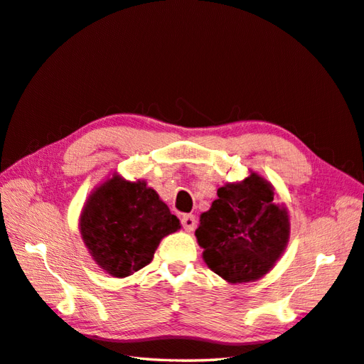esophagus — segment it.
I'll return each instance as SVG.
<instances>
[{
  "label": "esophagus",
  "mask_w": 364,
  "mask_h": 364,
  "mask_svg": "<svg viewBox=\"0 0 364 364\" xmlns=\"http://www.w3.org/2000/svg\"><path fill=\"white\" fill-rule=\"evenodd\" d=\"M181 225H183V228L188 232H192L193 230H196V226H197V218H196V215H192V214H186V215H183L181 217Z\"/></svg>",
  "instance_id": "1"
}]
</instances>
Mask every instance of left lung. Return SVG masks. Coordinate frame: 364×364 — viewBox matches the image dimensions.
<instances>
[{
	"instance_id": "obj_1",
	"label": "left lung",
	"mask_w": 364,
	"mask_h": 364,
	"mask_svg": "<svg viewBox=\"0 0 364 364\" xmlns=\"http://www.w3.org/2000/svg\"><path fill=\"white\" fill-rule=\"evenodd\" d=\"M196 237L206 265L230 284L264 277L290 239V215L274 203V186L257 172L217 189Z\"/></svg>"
}]
</instances>
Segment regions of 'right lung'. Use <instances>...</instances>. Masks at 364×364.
I'll use <instances>...</instances> for the list:
<instances>
[{
    "label": "right lung",
    "mask_w": 364,
    "mask_h": 364,
    "mask_svg": "<svg viewBox=\"0 0 364 364\" xmlns=\"http://www.w3.org/2000/svg\"><path fill=\"white\" fill-rule=\"evenodd\" d=\"M180 220L146 180L117 172L96 186L79 217V231L91 259L113 277H127L150 264L166 235Z\"/></svg>",
    "instance_id": "add662e5"
}]
</instances>
